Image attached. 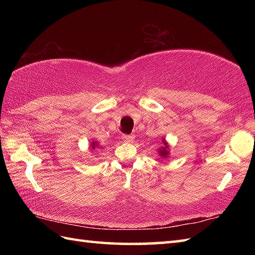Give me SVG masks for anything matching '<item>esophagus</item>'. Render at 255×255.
<instances>
[{
	"label": "esophagus",
	"mask_w": 255,
	"mask_h": 255,
	"mask_svg": "<svg viewBox=\"0 0 255 255\" xmlns=\"http://www.w3.org/2000/svg\"><path fill=\"white\" fill-rule=\"evenodd\" d=\"M123 140L125 142H131L132 140L134 139V136L133 134H123Z\"/></svg>",
	"instance_id": "34e87169"
}]
</instances>
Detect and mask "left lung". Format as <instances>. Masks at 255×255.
<instances>
[{
    "label": "left lung",
    "instance_id": "left-lung-1",
    "mask_svg": "<svg viewBox=\"0 0 255 255\" xmlns=\"http://www.w3.org/2000/svg\"><path fill=\"white\" fill-rule=\"evenodd\" d=\"M163 141H164V139H163ZM167 152H169V151H167V145H165V147H163L160 150V154L162 156H165L167 154Z\"/></svg>",
    "mask_w": 255,
    "mask_h": 255
}]
</instances>
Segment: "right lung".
I'll use <instances>...</instances> for the list:
<instances>
[{
	"label": "right lung",
	"mask_w": 255,
	"mask_h": 255,
	"mask_svg": "<svg viewBox=\"0 0 255 255\" xmlns=\"http://www.w3.org/2000/svg\"><path fill=\"white\" fill-rule=\"evenodd\" d=\"M95 147H96V144H95V142L93 141V142H92V148L95 149Z\"/></svg>",
	"instance_id": "1"
}]
</instances>
